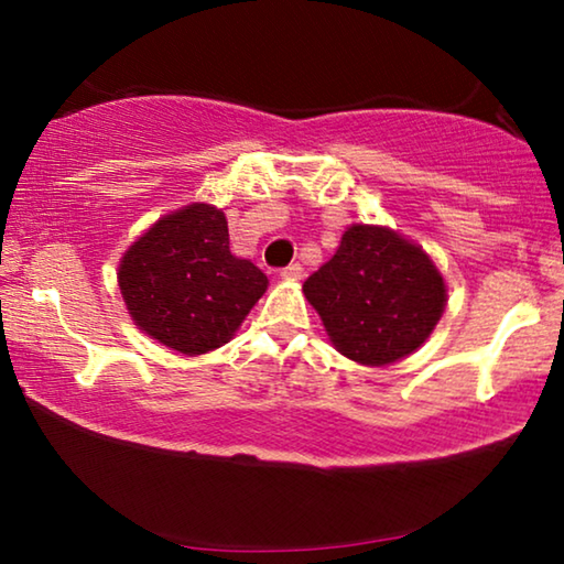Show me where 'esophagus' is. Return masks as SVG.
Segmentation results:
<instances>
[{"label": "esophagus", "instance_id": "34e87169", "mask_svg": "<svg viewBox=\"0 0 564 564\" xmlns=\"http://www.w3.org/2000/svg\"><path fill=\"white\" fill-rule=\"evenodd\" d=\"M303 274H305V269L300 267V264H290V267H284L282 272H280L282 280H290V282H297V280H303Z\"/></svg>", "mask_w": 564, "mask_h": 564}]
</instances>
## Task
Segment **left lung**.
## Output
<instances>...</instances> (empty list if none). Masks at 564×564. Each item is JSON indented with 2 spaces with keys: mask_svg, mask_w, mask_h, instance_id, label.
<instances>
[{
  "mask_svg": "<svg viewBox=\"0 0 564 564\" xmlns=\"http://www.w3.org/2000/svg\"><path fill=\"white\" fill-rule=\"evenodd\" d=\"M303 292L344 357L384 367L431 336L446 305V284L421 246L382 226L344 230L330 261Z\"/></svg>",
  "mask_w": 564,
  "mask_h": 564,
  "instance_id": "8db88e82",
  "label": "left lung"
}]
</instances>
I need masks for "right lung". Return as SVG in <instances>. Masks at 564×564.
Masks as SVG:
<instances>
[{"label":"right lung","instance_id":"obj_1","mask_svg":"<svg viewBox=\"0 0 564 564\" xmlns=\"http://www.w3.org/2000/svg\"><path fill=\"white\" fill-rule=\"evenodd\" d=\"M130 318L169 349L197 357L236 336L267 292V274L230 253L223 210L192 203L164 215L120 259Z\"/></svg>","mask_w":564,"mask_h":564}]
</instances>
